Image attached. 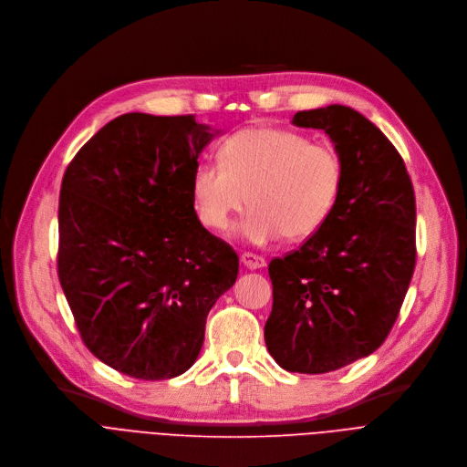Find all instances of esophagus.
I'll use <instances>...</instances> for the list:
<instances>
[{
  "label": "esophagus",
  "instance_id": "esophagus-1",
  "mask_svg": "<svg viewBox=\"0 0 467 467\" xmlns=\"http://www.w3.org/2000/svg\"><path fill=\"white\" fill-rule=\"evenodd\" d=\"M241 263H243L246 268H252V270L263 268V266L266 265L265 257H261V255H257V254H252V252L241 254Z\"/></svg>",
  "mask_w": 467,
  "mask_h": 467
}]
</instances>
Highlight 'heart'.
<instances>
[{
    "mask_svg": "<svg viewBox=\"0 0 467 467\" xmlns=\"http://www.w3.org/2000/svg\"><path fill=\"white\" fill-rule=\"evenodd\" d=\"M344 165L326 141L277 127L235 132L219 160L199 161L192 195L201 223L224 234L250 202L241 234L254 244L279 237L304 241L331 217L342 190Z\"/></svg>",
    "mask_w": 467,
    "mask_h": 467,
    "instance_id": "1",
    "label": "heart"
}]
</instances>
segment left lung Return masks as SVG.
Listing matches in <instances>:
<instances>
[{"instance_id": "1", "label": "left lung", "mask_w": 467, "mask_h": 467, "mask_svg": "<svg viewBox=\"0 0 467 467\" xmlns=\"http://www.w3.org/2000/svg\"><path fill=\"white\" fill-rule=\"evenodd\" d=\"M293 123L329 134L344 178L326 224L268 265L265 342L287 371L326 374L374 353L396 324L416 266V199L398 149L357 110L331 105Z\"/></svg>"}]
</instances>
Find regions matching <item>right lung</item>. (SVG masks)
Here are the masks:
<instances>
[{
  "instance_id": "add662e5",
  "label": "right lung",
  "mask_w": 467,
  "mask_h": 467,
  "mask_svg": "<svg viewBox=\"0 0 467 467\" xmlns=\"http://www.w3.org/2000/svg\"><path fill=\"white\" fill-rule=\"evenodd\" d=\"M208 127L123 114L69 161L57 268L84 346L125 376L171 379L197 360L239 257L199 221L192 180Z\"/></svg>"
}]
</instances>
